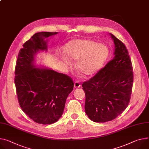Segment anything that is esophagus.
<instances>
[{
	"instance_id": "1",
	"label": "esophagus",
	"mask_w": 149,
	"mask_h": 149,
	"mask_svg": "<svg viewBox=\"0 0 149 149\" xmlns=\"http://www.w3.org/2000/svg\"><path fill=\"white\" fill-rule=\"evenodd\" d=\"M81 87V84L78 81H75L74 83V88H78Z\"/></svg>"
}]
</instances>
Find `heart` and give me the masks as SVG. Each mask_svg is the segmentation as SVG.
I'll list each match as a JSON object with an SVG mask.
<instances>
[{
    "instance_id": "heart-1",
    "label": "heart",
    "mask_w": 149,
    "mask_h": 149,
    "mask_svg": "<svg viewBox=\"0 0 149 149\" xmlns=\"http://www.w3.org/2000/svg\"><path fill=\"white\" fill-rule=\"evenodd\" d=\"M58 58L66 66L71 67L76 61L75 66L86 76L96 74L103 67L109 55V50L104 44L92 40L75 38L68 42L65 52H58Z\"/></svg>"
}]
</instances>
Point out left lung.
Wrapping results in <instances>:
<instances>
[{
  "mask_svg": "<svg viewBox=\"0 0 149 149\" xmlns=\"http://www.w3.org/2000/svg\"><path fill=\"white\" fill-rule=\"evenodd\" d=\"M109 35L114 43L113 58L82 85L86 113L95 123L111 121L123 113L132 91L133 72L128 52L123 43Z\"/></svg>",
  "mask_w": 149,
  "mask_h": 149,
  "instance_id": "left-lung-1",
  "label": "left lung"
}]
</instances>
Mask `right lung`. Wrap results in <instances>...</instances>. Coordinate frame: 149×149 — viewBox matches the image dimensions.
Returning <instances> with one entry per match:
<instances>
[{"mask_svg": "<svg viewBox=\"0 0 149 149\" xmlns=\"http://www.w3.org/2000/svg\"><path fill=\"white\" fill-rule=\"evenodd\" d=\"M58 33L34 34L21 49L15 67V84L23 112L34 122L52 124L62 116L66 100L73 90L70 77L36 64V56L47 52L48 38Z\"/></svg>", "mask_w": 149, "mask_h": 149, "instance_id": "right-lung-1", "label": "right lung"}]
</instances>
